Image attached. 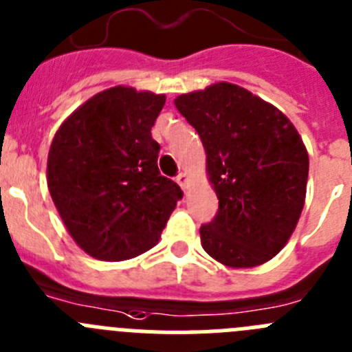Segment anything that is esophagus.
Masks as SVG:
<instances>
[{"instance_id":"34e87169","label":"esophagus","mask_w":352,"mask_h":352,"mask_svg":"<svg viewBox=\"0 0 352 352\" xmlns=\"http://www.w3.org/2000/svg\"><path fill=\"white\" fill-rule=\"evenodd\" d=\"M176 182H178V185L182 186L183 190H186V188H188V185H190V176L186 173H179L178 178H176Z\"/></svg>"}]
</instances>
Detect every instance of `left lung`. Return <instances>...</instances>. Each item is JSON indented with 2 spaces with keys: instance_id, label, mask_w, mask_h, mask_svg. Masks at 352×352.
I'll use <instances>...</instances> for the list:
<instances>
[{
  "instance_id": "left-lung-1",
  "label": "left lung",
  "mask_w": 352,
  "mask_h": 352,
  "mask_svg": "<svg viewBox=\"0 0 352 352\" xmlns=\"http://www.w3.org/2000/svg\"><path fill=\"white\" fill-rule=\"evenodd\" d=\"M201 136L220 208L201 227L216 262L250 269L269 262L292 237L305 204L309 155L285 113L250 90L218 82L174 99Z\"/></svg>"
}]
</instances>
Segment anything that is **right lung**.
I'll return each mask as SVG.
<instances>
[{
    "mask_svg": "<svg viewBox=\"0 0 352 352\" xmlns=\"http://www.w3.org/2000/svg\"><path fill=\"white\" fill-rule=\"evenodd\" d=\"M164 102V94L111 87L71 113L52 140L48 192L73 241L98 260L151 250L182 199L160 174L151 138Z\"/></svg>",
    "mask_w": 352,
    "mask_h": 352,
    "instance_id": "1",
    "label": "right lung"
}]
</instances>
